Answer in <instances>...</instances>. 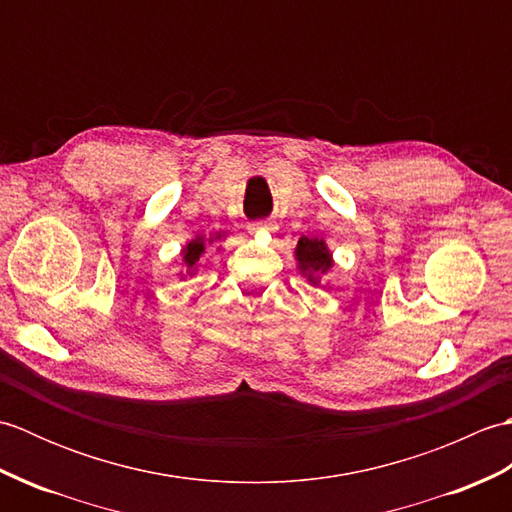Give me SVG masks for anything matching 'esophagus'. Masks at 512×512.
Masks as SVG:
<instances>
[{
    "label": "esophagus",
    "instance_id": "34e87169",
    "mask_svg": "<svg viewBox=\"0 0 512 512\" xmlns=\"http://www.w3.org/2000/svg\"><path fill=\"white\" fill-rule=\"evenodd\" d=\"M250 233H259V231H273V224L266 222V220H259V222H253L248 226Z\"/></svg>",
    "mask_w": 512,
    "mask_h": 512
}]
</instances>
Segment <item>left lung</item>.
I'll return each mask as SVG.
<instances>
[{"mask_svg": "<svg viewBox=\"0 0 512 512\" xmlns=\"http://www.w3.org/2000/svg\"><path fill=\"white\" fill-rule=\"evenodd\" d=\"M295 255L303 275H308V281H312V284H317V275H325L332 268V253L323 239L301 237Z\"/></svg>", "mask_w": 512, "mask_h": 512, "instance_id": "left-lung-1", "label": "left lung"}]
</instances>
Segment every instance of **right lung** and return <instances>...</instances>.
I'll use <instances>...</instances> for the list:
<instances>
[{
  "mask_svg": "<svg viewBox=\"0 0 512 512\" xmlns=\"http://www.w3.org/2000/svg\"><path fill=\"white\" fill-rule=\"evenodd\" d=\"M220 237V235H217ZM215 237H211L209 242H213ZM204 248H206V242H204V237H195V239H191V242L184 246V250H182V259H184V264H187V268L191 270V268H195V264L200 262V257H202V253H204Z\"/></svg>",
  "mask_w": 512,
  "mask_h": 512,
  "instance_id": "1",
  "label": "right lung"
}]
</instances>
